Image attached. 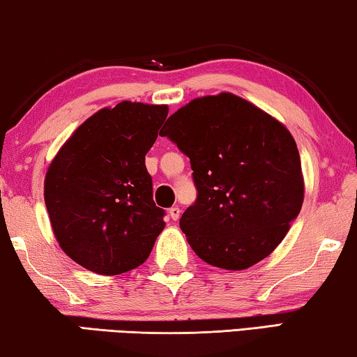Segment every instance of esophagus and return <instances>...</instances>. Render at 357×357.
<instances>
[{
    "instance_id": "esophagus-1",
    "label": "esophagus",
    "mask_w": 357,
    "mask_h": 357,
    "mask_svg": "<svg viewBox=\"0 0 357 357\" xmlns=\"http://www.w3.org/2000/svg\"><path fill=\"white\" fill-rule=\"evenodd\" d=\"M180 213H182V211H180L178 206H172V208L169 209V215H170V219H172V220H177L180 217Z\"/></svg>"
}]
</instances>
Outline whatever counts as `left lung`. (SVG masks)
<instances>
[{
  "label": "left lung",
  "mask_w": 357,
  "mask_h": 357,
  "mask_svg": "<svg viewBox=\"0 0 357 357\" xmlns=\"http://www.w3.org/2000/svg\"><path fill=\"white\" fill-rule=\"evenodd\" d=\"M188 156L198 196L180 229L204 262L243 271L285 238L303 206L291 133L231 93L196 98L159 132Z\"/></svg>",
  "instance_id": "left-lung-1"
}]
</instances>
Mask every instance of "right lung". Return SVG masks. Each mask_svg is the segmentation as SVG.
Masks as SVG:
<instances>
[{
    "label": "right lung",
    "instance_id": "1",
    "mask_svg": "<svg viewBox=\"0 0 357 357\" xmlns=\"http://www.w3.org/2000/svg\"><path fill=\"white\" fill-rule=\"evenodd\" d=\"M167 112V106L130 101L105 107L56 154L45 204L56 240L77 264L117 275L148 259L166 211L153 199L144 156Z\"/></svg>",
    "mask_w": 357,
    "mask_h": 357
}]
</instances>
